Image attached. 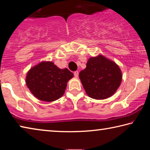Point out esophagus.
I'll use <instances>...</instances> for the list:
<instances>
[{
    "mask_svg": "<svg viewBox=\"0 0 150 150\" xmlns=\"http://www.w3.org/2000/svg\"><path fill=\"white\" fill-rule=\"evenodd\" d=\"M74 76L75 77H78L79 76V71H76L74 72Z\"/></svg>",
    "mask_w": 150,
    "mask_h": 150,
    "instance_id": "1",
    "label": "esophagus"
}]
</instances>
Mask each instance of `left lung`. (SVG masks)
<instances>
[{
    "mask_svg": "<svg viewBox=\"0 0 150 150\" xmlns=\"http://www.w3.org/2000/svg\"><path fill=\"white\" fill-rule=\"evenodd\" d=\"M122 72L118 65L102 55L91 57L87 67L79 73L86 93L94 99H105L115 93L120 85Z\"/></svg>",
    "mask_w": 150,
    "mask_h": 150,
    "instance_id": "8db88e82",
    "label": "left lung"
}]
</instances>
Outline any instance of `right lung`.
<instances>
[{
	"label": "right lung",
	"mask_w": 150,
	"mask_h": 150,
	"mask_svg": "<svg viewBox=\"0 0 150 150\" xmlns=\"http://www.w3.org/2000/svg\"><path fill=\"white\" fill-rule=\"evenodd\" d=\"M73 74L67 68L59 69L52 62H42L28 72L26 85L40 100L52 102L62 97Z\"/></svg>",
	"instance_id": "1"
}]
</instances>
